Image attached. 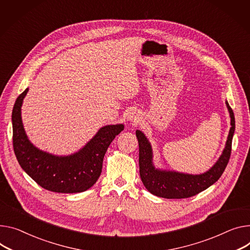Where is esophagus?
Here are the masks:
<instances>
[{"label": "esophagus", "mask_w": 250, "mask_h": 250, "mask_svg": "<svg viewBox=\"0 0 250 250\" xmlns=\"http://www.w3.org/2000/svg\"><path fill=\"white\" fill-rule=\"evenodd\" d=\"M127 119L130 120V121H132V122H134V123H138V122L140 121L141 117H140V115H139L138 112H136V111H131V112H129V114H128Z\"/></svg>", "instance_id": "esophagus-1"}]
</instances>
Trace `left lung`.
<instances>
[{"instance_id": "left-lung-1", "label": "left lung", "mask_w": 250, "mask_h": 250, "mask_svg": "<svg viewBox=\"0 0 250 250\" xmlns=\"http://www.w3.org/2000/svg\"><path fill=\"white\" fill-rule=\"evenodd\" d=\"M230 115V130L225 148L217 162L202 174H187L181 172L162 170L153 164L152 147L144 133L136 131L139 143V172L146 189L152 193L168 199H181L194 196L214 184L222 175L231 154V144L235 130V119L232 109L226 102Z\"/></svg>"}]
</instances>
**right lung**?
Wrapping results in <instances>:
<instances>
[{"mask_svg": "<svg viewBox=\"0 0 250 250\" xmlns=\"http://www.w3.org/2000/svg\"><path fill=\"white\" fill-rule=\"evenodd\" d=\"M28 88L16 100L12 113L13 147L17 160L26 173L41 187L58 193H78L92 187L98 180L105 153L123 131V124L107 125L78 152L57 156L35 147L25 132L21 107Z\"/></svg>", "mask_w": 250, "mask_h": 250, "instance_id": "obj_1", "label": "right lung"}]
</instances>
